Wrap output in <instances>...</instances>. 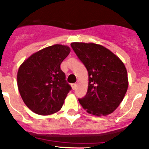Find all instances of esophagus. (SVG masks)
I'll use <instances>...</instances> for the list:
<instances>
[{
	"instance_id": "obj_1",
	"label": "esophagus",
	"mask_w": 149,
	"mask_h": 149,
	"mask_svg": "<svg viewBox=\"0 0 149 149\" xmlns=\"http://www.w3.org/2000/svg\"><path fill=\"white\" fill-rule=\"evenodd\" d=\"M76 86H77V84H72V87L73 89H75Z\"/></svg>"
}]
</instances>
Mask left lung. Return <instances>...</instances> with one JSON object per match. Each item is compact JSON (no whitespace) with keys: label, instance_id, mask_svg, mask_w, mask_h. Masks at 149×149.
<instances>
[{"label":"left lung","instance_id":"obj_1","mask_svg":"<svg viewBox=\"0 0 149 149\" xmlns=\"http://www.w3.org/2000/svg\"><path fill=\"white\" fill-rule=\"evenodd\" d=\"M72 49L87 69V93L78 101L93 115L112 113L123 100L128 86L126 68L122 60L104 46L72 42Z\"/></svg>","mask_w":149,"mask_h":149}]
</instances>
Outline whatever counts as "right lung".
Masks as SVG:
<instances>
[{"label":"right lung","mask_w":149,"mask_h":149,"mask_svg":"<svg viewBox=\"0 0 149 149\" xmlns=\"http://www.w3.org/2000/svg\"><path fill=\"white\" fill-rule=\"evenodd\" d=\"M70 48L54 45L37 51L22 63L17 74L22 100L33 113L47 116L59 111L72 87L60 65Z\"/></svg>","instance_id":"right-lung-1"}]
</instances>
